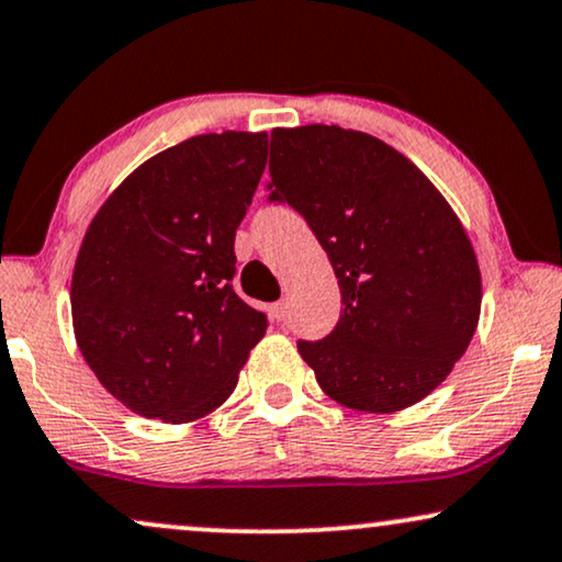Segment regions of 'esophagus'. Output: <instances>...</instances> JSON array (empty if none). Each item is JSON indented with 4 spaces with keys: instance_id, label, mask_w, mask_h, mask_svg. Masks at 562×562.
Masks as SVG:
<instances>
[{
    "instance_id": "esophagus-1",
    "label": "esophagus",
    "mask_w": 562,
    "mask_h": 562,
    "mask_svg": "<svg viewBox=\"0 0 562 562\" xmlns=\"http://www.w3.org/2000/svg\"><path fill=\"white\" fill-rule=\"evenodd\" d=\"M272 316H274V319L277 322H285L288 319V303L285 301H280V303H274V306H272Z\"/></svg>"
}]
</instances>
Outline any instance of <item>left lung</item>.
<instances>
[{
	"instance_id": "left-lung-1",
	"label": "left lung",
	"mask_w": 562,
	"mask_h": 562,
	"mask_svg": "<svg viewBox=\"0 0 562 562\" xmlns=\"http://www.w3.org/2000/svg\"><path fill=\"white\" fill-rule=\"evenodd\" d=\"M272 199L299 212L329 256L340 322L299 342L333 401L395 414L435 392L465 353L482 314L469 235L411 159L361 131L274 127Z\"/></svg>"
}]
</instances>
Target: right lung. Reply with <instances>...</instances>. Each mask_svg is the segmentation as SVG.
Returning <instances> with one entry per match:
<instances>
[{"mask_svg": "<svg viewBox=\"0 0 562 562\" xmlns=\"http://www.w3.org/2000/svg\"><path fill=\"white\" fill-rule=\"evenodd\" d=\"M267 167V133H206L114 188L72 269L76 342L101 387L165 424L233 395L267 316L233 290L235 229Z\"/></svg>", "mask_w": 562, "mask_h": 562, "instance_id": "1", "label": "right lung"}]
</instances>
